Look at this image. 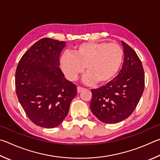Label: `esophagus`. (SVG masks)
I'll return each mask as SVG.
<instances>
[{"mask_svg": "<svg viewBox=\"0 0 160 160\" xmlns=\"http://www.w3.org/2000/svg\"><path fill=\"white\" fill-rule=\"evenodd\" d=\"M83 87H81V86H78L77 87V92L78 93H80V92H82L83 90Z\"/></svg>", "mask_w": 160, "mask_h": 160, "instance_id": "34e87169", "label": "esophagus"}]
</instances>
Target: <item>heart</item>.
I'll use <instances>...</instances> for the list:
<instances>
[{
    "instance_id": "1",
    "label": "heart",
    "mask_w": 160,
    "mask_h": 160,
    "mask_svg": "<svg viewBox=\"0 0 160 160\" xmlns=\"http://www.w3.org/2000/svg\"><path fill=\"white\" fill-rule=\"evenodd\" d=\"M124 60L119 45L107 42H87L76 46L73 54L64 52L60 66L65 77L74 81L85 69L83 81L86 84H105L118 73Z\"/></svg>"
}]
</instances>
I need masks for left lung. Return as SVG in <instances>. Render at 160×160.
I'll list each match as a JSON object with an SVG mask.
<instances>
[{
	"label": "left lung",
	"instance_id": "8db88e82",
	"mask_svg": "<svg viewBox=\"0 0 160 160\" xmlns=\"http://www.w3.org/2000/svg\"><path fill=\"white\" fill-rule=\"evenodd\" d=\"M124 59L119 74L105 86L92 89L91 110L100 121L116 124L128 118L143 93L145 75L141 61L128 44L122 41Z\"/></svg>",
	"mask_w": 160,
	"mask_h": 160
}]
</instances>
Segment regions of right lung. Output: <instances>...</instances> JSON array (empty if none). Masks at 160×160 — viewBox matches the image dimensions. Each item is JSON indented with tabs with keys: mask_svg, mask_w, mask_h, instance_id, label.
Returning <instances> with one entry per match:
<instances>
[{
	"mask_svg": "<svg viewBox=\"0 0 160 160\" xmlns=\"http://www.w3.org/2000/svg\"><path fill=\"white\" fill-rule=\"evenodd\" d=\"M66 42L43 38L22 56L15 73L16 93L27 116L38 127L52 128L62 122L77 86L67 80L60 67Z\"/></svg>",
	"mask_w": 160,
	"mask_h": 160,
	"instance_id": "1",
	"label": "right lung"
}]
</instances>
